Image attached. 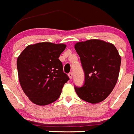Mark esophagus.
Returning <instances> with one entry per match:
<instances>
[{"mask_svg": "<svg viewBox=\"0 0 134 134\" xmlns=\"http://www.w3.org/2000/svg\"><path fill=\"white\" fill-rule=\"evenodd\" d=\"M72 76H73V74L72 72H70L69 74H68V77L70 78V79H72Z\"/></svg>", "mask_w": 134, "mask_h": 134, "instance_id": "34e87169", "label": "esophagus"}]
</instances>
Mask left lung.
Instances as JSON below:
<instances>
[{"instance_id":"1","label":"left lung","mask_w":134,"mask_h":134,"mask_svg":"<svg viewBox=\"0 0 134 134\" xmlns=\"http://www.w3.org/2000/svg\"><path fill=\"white\" fill-rule=\"evenodd\" d=\"M85 74V84L74 87L79 98L96 104L105 100L114 88L119 74L120 55L113 44L100 40L77 42L74 46Z\"/></svg>"}]
</instances>
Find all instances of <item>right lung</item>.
<instances>
[{"instance_id":"obj_1","label":"right lung","mask_w":134,"mask_h":134,"mask_svg":"<svg viewBox=\"0 0 134 134\" xmlns=\"http://www.w3.org/2000/svg\"><path fill=\"white\" fill-rule=\"evenodd\" d=\"M66 48L64 43H37L27 46L17 58L20 85L35 105L44 106L55 101L69 80L58 59Z\"/></svg>"}]
</instances>
